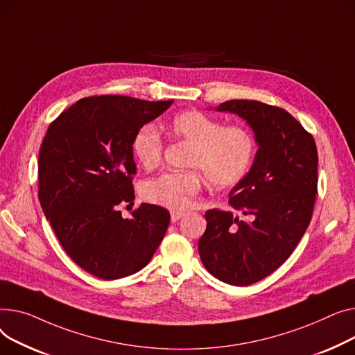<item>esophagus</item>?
<instances>
[{
  "label": "esophagus",
  "instance_id": "esophagus-1",
  "mask_svg": "<svg viewBox=\"0 0 355 355\" xmlns=\"http://www.w3.org/2000/svg\"><path fill=\"white\" fill-rule=\"evenodd\" d=\"M184 214L183 212H172L171 214V218H172V222H178Z\"/></svg>",
  "mask_w": 355,
  "mask_h": 355
}]
</instances>
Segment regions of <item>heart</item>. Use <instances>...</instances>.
Returning a JSON list of instances; mask_svg holds the SVG:
<instances>
[{
	"label": "heart",
	"instance_id": "heart-1",
	"mask_svg": "<svg viewBox=\"0 0 355 355\" xmlns=\"http://www.w3.org/2000/svg\"><path fill=\"white\" fill-rule=\"evenodd\" d=\"M173 136L193 146L186 164L199 169L212 186L229 187L239 183L254 162L257 143L254 135L243 126H223V123L198 110L178 114L169 123ZM136 160L146 169L160 163L163 141L152 126L140 128L132 140ZM198 171L168 172L149 180L143 196L157 206L183 212L193 205L203 176Z\"/></svg>",
	"mask_w": 355,
	"mask_h": 355
}]
</instances>
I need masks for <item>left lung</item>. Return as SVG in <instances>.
I'll return each mask as SVG.
<instances>
[{
    "label": "left lung",
    "mask_w": 355,
    "mask_h": 355,
    "mask_svg": "<svg viewBox=\"0 0 355 355\" xmlns=\"http://www.w3.org/2000/svg\"><path fill=\"white\" fill-rule=\"evenodd\" d=\"M215 110L238 114L255 135L251 169L229 192V203L251 222L231 211H207L198 249L207 272L219 281L252 285L278 269L306 231L317 195V146L284 109L229 100Z\"/></svg>",
    "instance_id": "obj_1"
}]
</instances>
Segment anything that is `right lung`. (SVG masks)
I'll list each match as a JSON object with an SVG mask.
<instances>
[{
    "instance_id": "right-lung-1",
    "label": "right lung",
    "mask_w": 355,
    "mask_h": 355,
    "mask_svg": "<svg viewBox=\"0 0 355 355\" xmlns=\"http://www.w3.org/2000/svg\"><path fill=\"white\" fill-rule=\"evenodd\" d=\"M172 103L128 96L81 98L50 124L41 144V209L67 255L97 278L139 272L168 231L171 214L164 207L141 203L123 218L119 205L135 200V133Z\"/></svg>"
}]
</instances>
